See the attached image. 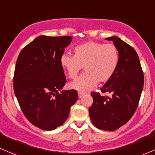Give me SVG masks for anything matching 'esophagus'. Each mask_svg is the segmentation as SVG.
Masks as SVG:
<instances>
[{
	"label": "esophagus",
	"mask_w": 155,
	"mask_h": 155,
	"mask_svg": "<svg viewBox=\"0 0 155 155\" xmlns=\"http://www.w3.org/2000/svg\"><path fill=\"white\" fill-rule=\"evenodd\" d=\"M78 95H79V98H81V97L84 96V93H82V92H79V93H78Z\"/></svg>",
	"instance_id": "esophagus-1"
}]
</instances>
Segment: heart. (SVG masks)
<instances>
[{
	"instance_id": "obj_1",
	"label": "heart",
	"mask_w": 155,
	"mask_h": 155,
	"mask_svg": "<svg viewBox=\"0 0 155 155\" xmlns=\"http://www.w3.org/2000/svg\"><path fill=\"white\" fill-rule=\"evenodd\" d=\"M74 56L64 53L60 64L68 78L76 79L82 67L85 72L70 87L81 92L90 91L98 82H107L115 74L120 62L118 48L114 44L88 41L74 48Z\"/></svg>"
}]
</instances>
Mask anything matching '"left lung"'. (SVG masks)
Segmentation results:
<instances>
[{
	"mask_svg": "<svg viewBox=\"0 0 155 155\" xmlns=\"http://www.w3.org/2000/svg\"><path fill=\"white\" fill-rule=\"evenodd\" d=\"M113 40L118 49L120 62L113 77L101 88V93H112L111 98L93 92V102L89 109L92 123L97 128L116 130L126 124L138 106L144 76L138 55L131 45L117 37Z\"/></svg>",
	"mask_w": 155,
	"mask_h": 155,
	"instance_id": "8db88e82",
	"label": "left lung"
}]
</instances>
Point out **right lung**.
<instances>
[{"instance_id":"add662e5","label":"right lung","mask_w":155,"mask_h":155,"mask_svg":"<svg viewBox=\"0 0 155 155\" xmlns=\"http://www.w3.org/2000/svg\"><path fill=\"white\" fill-rule=\"evenodd\" d=\"M70 36H40L20 51L13 86L22 112L35 127L50 131L62 125L78 99L76 90L62 91L66 82L60 57Z\"/></svg>"}]
</instances>
